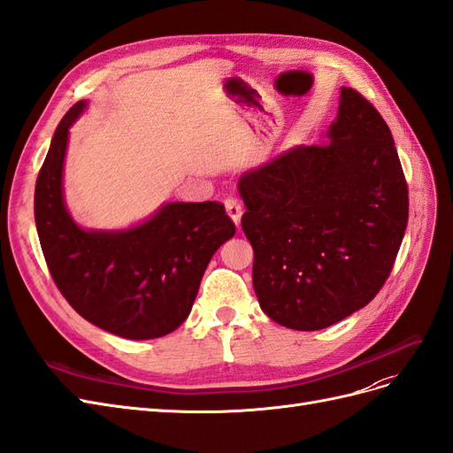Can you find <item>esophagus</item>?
Returning <instances> with one entry per match:
<instances>
[{
  "label": "esophagus",
  "instance_id": "esophagus-1",
  "mask_svg": "<svg viewBox=\"0 0 453 453\" xmlns=\"http://www.w3.org/2000/svg\"><path fill=\"white\" fill-rule=\"evenodd\" d=\"M224 204H226V211H227V214H229V218L234 219L235 226H239V224H241V214H242V206H241L239 199L227 197V199L224 201Z\"/></svg>",
  "mask_w": 453,
  "mask_h": 453
}]
</instances>
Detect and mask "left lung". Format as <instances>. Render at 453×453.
I'll return each mask as SVG.
<instances>
[{
    "label": "left lung",
    "instance_id": "obj_1",
    "mask_svg": "<svg viewBox=\"0 0 453 453\" xmlns=\"http://www.w3.org/2000/svg\"><path fill=\"white\" fill-rule=\"evenodd\" d=\"M328 138L239 180L254 292L264 313L292 330L328 328L376 298L408 224L391 131L358 90L342 88Z\"/></svg>",
    "mask_w": 453,
    "mask_h": 453
}]
</instances>
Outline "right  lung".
Returning a JSON list of instances; mask_svg holds the SVG:
<instances>
[{"label": "right lung", "instance_id": "right-lung-1", "mask_svg": "<svg viewBox=\"0 0 453 453\" xmlns=\"http://www.w3.org/2000/svg\"><path fill=\"white\" fill-rule=\"evenodd\" d=\"M85 108L58 123L35 180L34 214L57 288L85 320L127 340L161 338L188 319L214 252L235 235L222 203H169L127 231H85L62 197L68 128Z\"/></svg>", "mask_w": 453, "mask_h": 453}]
</instances>
